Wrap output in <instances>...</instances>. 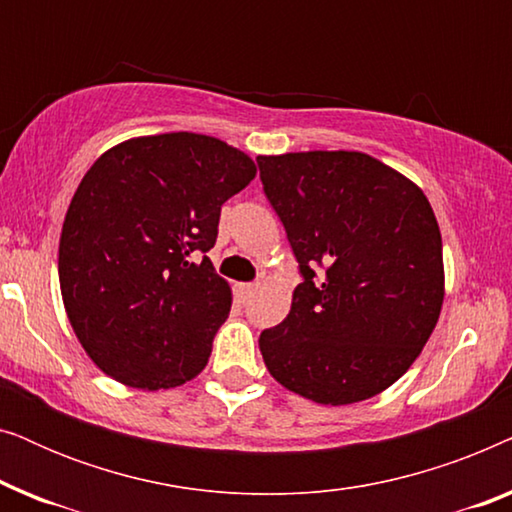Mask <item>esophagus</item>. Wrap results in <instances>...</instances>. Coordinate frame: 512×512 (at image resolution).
<instances>
[{
    "label": "esophagus",
    "mask_w": 512,
    "mask_h": 512,
    "mask_svg": "<svg viewBox=\"0 0 512 512\" xmlns=\"http://www.w3.org/2000/svg\"><path fill=\"white\" fill-rule=\"evenodd\" d=\"M256 289H258V284H237V286H235L237 298H240L242 303H244V300H249L251 296H254Z\"/></svg>",
    "instance_id": "obj_1"
}]
</instances>
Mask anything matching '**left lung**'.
Masks as SVG:
<instances>
[{
    "instance_id": "left-lung-1",
    "label": "left lung",
    "mask_w": 512,
    "mask_h": 512,
    "mask_svg": "<svg viewBox=\"0 0 512 512\" xmlns=\"http://www.w3.org/2000/svg\"><path fill=\"white\" fill-rule=\"evenodd\" d=\"M258 167L303 275L286 319L258 340L265 366L321 405L382 394L422 354L443 307L429 200L361 151L258 156Z\"/></svg>"
}]
</instances>
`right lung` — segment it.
Wrapping results in <instances>:
<instances>
[{
    "instance_id": "obj_1",
    "label": "right lung",
    "mask_w": 512,
    "mask_h": 512,
    "mask_svg": "<svg viewBox=\"0 0 512 512\" xmlns=\"http://www.w3.org/2000/svg\"><path fill=\"white\" fill-rule=\"evenodd\" d=\"M256 177L247 153L195 132L132 137L81 179L60 233L62 303L102 373L132 389L202 373L230 286L207 254L221 205Z\"/></svg>"
}]
</instances>
